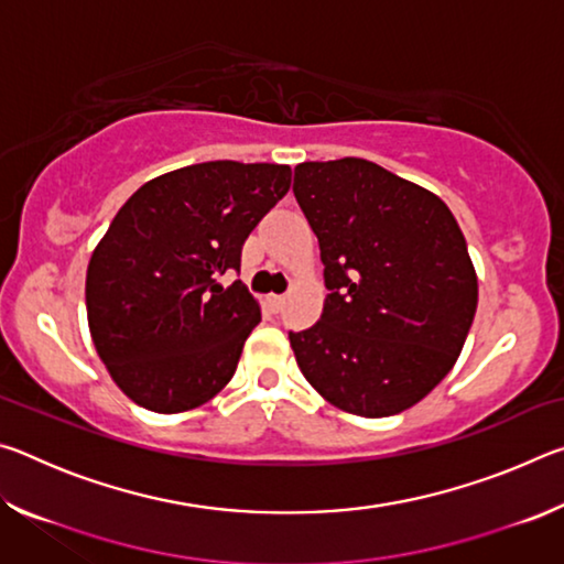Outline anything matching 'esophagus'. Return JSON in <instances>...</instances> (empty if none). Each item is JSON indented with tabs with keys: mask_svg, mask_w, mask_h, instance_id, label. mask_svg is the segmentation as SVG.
<instances>
[{
	"mask_svg": "<svg viewBox=\"0 0 564 564\" xmlns=\"http://www.w3.org/2000/svg\"><path fill=\"white\" fill-rule=\"evenodd\" d=\"M283 303H285V295H269V305H271V311L279 313V311L283 308Z\"/></svg>",
	"mask_w": 564,
	"mask_h": 564,
	"instance_id": "34e87169",
	"label": "esophagus"
}]
</instances>
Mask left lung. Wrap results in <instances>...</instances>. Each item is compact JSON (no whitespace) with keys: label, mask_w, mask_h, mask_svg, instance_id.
<instances>
[{"label":"left lung","mask_w":564,"mask_h":564,"mask_svg":"<svg viewBox=\"0 0 564 564\" xmlns=\"http://www.w3.org/2000/svg\"><path fill=\"white\" fill-rule=\"evenodd\" d=\"M293 194L318 236L328 289L316 326L289 333L301 373L352 415L415 405L451 373L477 308L451 208L356 156L299 164Z\"/></svg>","instance_id":"left-lung-1"}]
</instances>
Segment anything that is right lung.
Returning <instances> with one entry per match:
<instances>
[{
  "label": "right lung",
  "instance_id": "right-lung-1",
  "mask_svg": "<svg viewBox=\"0 0 564 564\" xmlns=\"http://www.w3.org/2000/svg\"><path fill=\"white\" fill-rule=\"evenodd\" d=\"M281 164L206 161L141 186L113 216L87 271L89 330L99 358L133 403L181 413L234 378L259 326L241 281L248 234L289 194Z\"/></svg>",
  "mask_w": 564,
  "mask_h": 564
}]
</instances>
